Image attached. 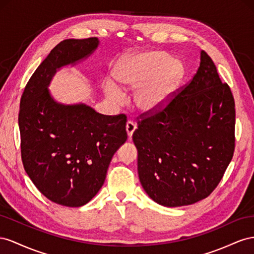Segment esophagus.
Masks as SVG:
<instances>
[{
    "instance_id": "esophagus-1",
    "label": "esophagus",
    "mask_w": 254,
    "mask_h": 254,
    "mask_svg": "<svg viewBox=\"0 0 254 254\" xmlns=\"http://www.w3.org/2000/svg\"><path fill=\"white\" fill-rule=\"evenodd\" d=\"M126 129H127V133L128 138H132L133 133L135 132V129H136V125H135L133 121H127V126H126Z\"/></svg>"
}]
</instances>
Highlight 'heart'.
I'll list each match as a JSON object with an SVG mask.
<instances>
[{
    "label": "heart",
    "mask_w": 254,
    "mask_h": 254,
    "mask_svg": "<svg viewBox=\"0 0 254 254\" xmlns=\"http://www.w3.org/2000/svg\"><path fill=\"white\" fill-rule=\"evenodd\" d=\"M185 75L183 63L159 50L128 54L114 69L112 78H105L103 90L114 104H121L122 90H133V104L144 115H153L167 107Z\"/></svg>",
    "instance_id": "heart-1"
}]
</instances>
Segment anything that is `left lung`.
Instances as JSON below:
<instances>
[{
    "mask_svg": "<svg viewBox=\"0 0 254 254\" xmlns=\"http://www.w3.org/2000/svg\"><path fill=\"white\" fill-rule=\"evenodd\" d=\"M235 104L204 51L190 83L138 122L133 141L141 186L156 203L190 205L218 185L234 152Z\"/></svg>",
    "mask_w": 254,
    "mask_h": 254,
    "instance_id": "8db88e82",
    "label": "left lung"
}]
</instances>
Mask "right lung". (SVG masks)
Instances as JSON below:
<instances>
[{
  "mask_svg": "<svg viewBox=\"0 0 254 254\" xmlns=\"http://www.w3.org/2000/svg\"><path fill=\"white\" fill-rule=\"evenodd\" d=\"M99 45L96 37L60 42L34 72L20 102L24 169L43 195L64 206H82L95 197L127 138L125 115H101L85 103L64 104L49 90L57 71L86 61Z\"/></svg>",
  "mask_w": 254,
  "mask_h": 254,
  "instance_id": "obj_1",
  "label": "right lung"
}]
</instances>
